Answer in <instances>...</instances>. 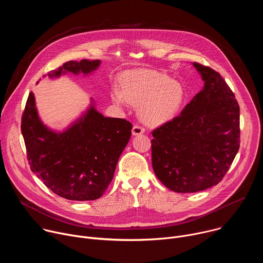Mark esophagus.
Returning a JSON list of instances; mask_svg holds the SVG:
<instances>
[{"instance_id":"34e87169","label":"esophagus","mask_w":263,"mask_h":263,"mask_svg":"<svg viewBox=\"0 0 263 263\" xmlns=\"http://www.w3.org/2000/svg\"><path fill=\"white\" fill-rule=\"evenodd\" d=\"M144 131H145V129H144L142 126H140V125H134V126H133V129H132V134H133V135H139V134L144 133Z\"/></svg>"}]
</instances>
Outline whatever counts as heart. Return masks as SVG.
Instances as JSON below:
<instances>
[{
  "label": "heart",
  "instance_id": "1",
  "mask_svg": "<svg viewBox=\"0 0 263 263\" xmlns=\"http://www.w3.org/2000/svg\"><path fill=\"white\" fill-rule=\"evenodd\" d=\"M112 100L119 105L141 104L139 114L149 125H159L173 119L184 101V89L166 74L154 70H138L126 74L123 90L115 87Z\"/></svg>",
  "mask_w": 263,
  "mask_h": 263
}]
</instances>
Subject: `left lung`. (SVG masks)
Returning <instances> with one entry per match:
<instances>
[{
  "mask_svg": "<svg viewBox=\"0 0 263 263\" xmlns=\"http://www.w3.org/2000/svg\"><path fill=\"white\" fill-rule=\"evenodd\" d=\"M205 82L181 115L153 130L152 165L176 193H197L218 184L240 143L239 106L229 85L209 66L194 62Z\"/></svg>",
  "mask_w": 263,
  "mask_h": 263,
  "instance_id": "obj_1",
  "label": "left lung"
}]
</instances>
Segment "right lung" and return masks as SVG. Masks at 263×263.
I'll use <instances>...</instances> for the list:
<instances>
[{"label": "right lung", "instance_id": "obj_1", "mask_svg": "<svg viewBox=\"0 0 263 263\" xmlns=\"http://www.w3.org/2000/svg\"><path fill=\"white\" fill-rule=\"evenodd\" d=\"M100 63L86 59L67 61L49 76L58 77L66 71L89 73ZM21 129L31 171L48 189L67 200L92 201L104 195L114 179L132 124L124 119L105 118L91 106L66 131L55 133L41 122L30 92Z\"/></svg>", "mask_w": 263, "mask_h": 263}]
</instances>
